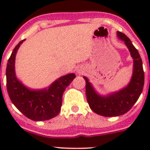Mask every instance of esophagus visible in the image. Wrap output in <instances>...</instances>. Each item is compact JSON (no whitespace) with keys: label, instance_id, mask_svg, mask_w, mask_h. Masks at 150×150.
I'll use <instances>...</instances> for the list:
<instances>
[{"label":"esophagus","instance_id":"1","mask_svg":"<svg viewBox=\"0 0 150 150\" xmlns=\"http://www.w3.org/2000/svg\"><path fill=\"white\" fill-rule=\"evenodd\" d=\"M78 73H81V70H78Z\"/></svg>","mask_w":150,"mask_h":150}]
</instances>
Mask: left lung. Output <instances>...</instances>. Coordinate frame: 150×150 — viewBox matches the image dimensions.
<instances>
[{
  "label": "left lung",
  "instance_id": "left-lung-1",
  "mask_svg": "<svg viewBox=\"0 0 150 150\" xmlns=\"http://www.w3.org/2000/svg\"><path fill=\"white\" fill-rule=\"evenodd\" d=\"M117 35L124 41L134 59L132 77L128 84L118 91L101 95L95 90L88 79L83 77L86 83V93L89 107L95 113L104 117L120 116L129 111L139 98L144 83L143 65L138 51L125 34L117 31Z\"/></svg>",
  "mask_w": 150,
  "mask_h": 150
}]
</instances>
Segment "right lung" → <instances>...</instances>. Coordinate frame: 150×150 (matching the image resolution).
<instances>
[{
  "label": "right lung",
  "mask_w": 150,
  "mask_h": 150,
  "mask_svg": "<svg viewBox=\"0 0 150 150\" xmlns=\"http://www.w3.org/2000/svg\"><path fill=\"white\" fill-rule=\"evenodd\" d=\"M19 42L13 48L6 67V87L11 101L15 107L29 119L42 121L53 118L61 111L62 95L71 83L75 75L69 73L60 77L43 89H30L17 78L15 72V59L21 44Z\"/></svg>",
  "instance_id": "right-lung-1"
}]
</instances>
